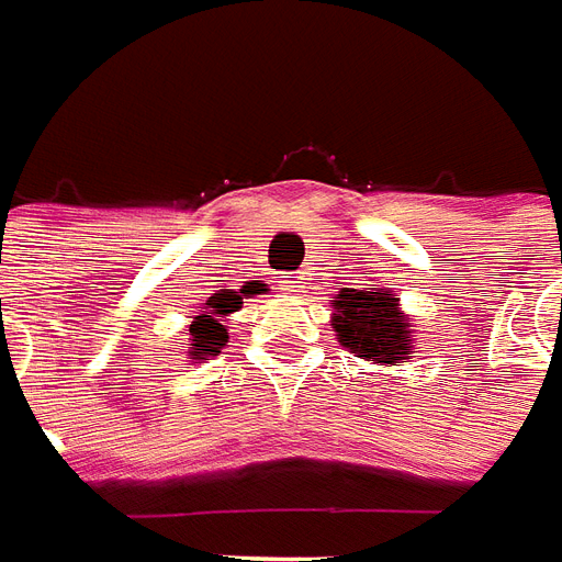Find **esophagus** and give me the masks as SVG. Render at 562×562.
I'll list each match as a JSON object with an SVG mask.
<instances>
[{
    "label": "esophagus",
    "mask_w": 562,
    "mask_h": 562,
    "mask_svg": "<svg viewBox=\"0 0 562 562\" xmlns=\"http://www.w3.org/2000/svg\"><path fill=\"white\" fill-rule=\"evenodd\" d=\"M302 274L296 272H284V274H278V290H284V293H302Z\"/></svg>",
    "instance_id": "obj_1"
}]
</instances>
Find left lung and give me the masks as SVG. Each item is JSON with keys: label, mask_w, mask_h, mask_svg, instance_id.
Instances as JSON below:
<instances>
[{"label": "left lung", "mask_w": 562, "mask_h": 562, "mask_svg": "<svg viewBox=\"0 0 562 562\" xmlns=\"http://www.w3.org/2000/svg\"><path fill=\"white\" fill-rule=\"evenodd\" d=\"M333 333L360 360L378 366L408 363L415 353L412 317L400 308V296L390 288H341L329 300Z\"/></svg>", "instance_id": "1"}]
</instances>
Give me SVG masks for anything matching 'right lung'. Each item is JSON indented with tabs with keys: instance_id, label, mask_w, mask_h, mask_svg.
Masks as SVG:
<instances>
[{
	"instance_id": "obj_1",
	"label": "right lung",
	"mask_w": 562,
	"mask_h": 562,
	"mask_svg": "<svg viewBox=\"0 0 562 562\" xmlns=\"http://www.w3.org/2000/svg\"><path fill=\"white\" fill-rule=\"evenodd\" d=\"M241 293H257V290H241ZM205 312H199L190 326H187V363H205L209 357H217L229 341V329H226V317L241 308V296L233 293H214L205 305Z\"/></svg>"
}]
</instances>
